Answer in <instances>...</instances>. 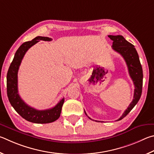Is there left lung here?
<instances>
[{
    "label": "left lung",
    "mask_w": 154,
    "mask_h": 154,
    "mask_svg": "<svg viewBox=\"0 0 154 154\" xmlns=\"http://www.w3.org/2000/svg\"><path fill=\"white\" fill-rule=\"evenodd\" d=\"M108 37L113 40V44L112 46L113 49L120 54L126 61V63L128 67L129 75H130L131 79L133 80L134 85L133 100L129 105L128 108L123 113L122 116L117 120L118 121L125 118L131 111L132 109L135 106V105L138 103L142 93L143 75L142 66L141 63H140L138 53L134 48V46L128 42L121 35H117V36L109 35ZM85 113L87 116L85 111ZM88 118L92 120L90 117H88ZM98 122H100V121H98Z\"/></svg>",
    "instance_id": "1"
}]
</instances>
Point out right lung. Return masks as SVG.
Listing matches in <instances>:
<instances>
[{
	"label": "right lung",
	"instance_id": "obj_1",
	"mask_svg": "<svg viewBox=\"0 0 154 154\" xmlns=\"http://www.w3.org/2000/svg\"><path fill=\"white\" fill-rule=\"evenodd\" d=\"M51 40L52 39L48 37L37 36L31 41L23 43L16 51L7 75V96L11 105L21 117L33 123L47 124L57 120L60 116L62 106L64 103V98H63L52 108L38 110L27 105L18 93L17 73L27 51L40 40L51 41Z\"/></svg>",
	"mask_w": 154,
	"mask_h": 154
}]
</instances>
